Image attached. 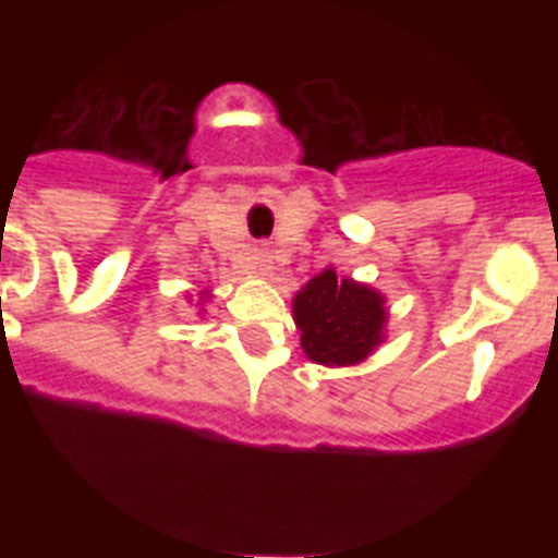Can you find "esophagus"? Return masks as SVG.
I'll return each mask as SVG.
<instances>
[{
  "mask_svg": "<svg viewBox=\"0 0 558 558\" xmlns=\"http://www.w3.org/2000/svg\"><path fill=\"white\" fill-rule=\"evenodd\" d=\"M256 268H259V270H268L270 268V259H268V256H259V263H256Z\"/></svg>",
  "mask_w": 558,
  "mask_h": 558,
  "instance_id": "obj_1",
  "label": "esophagus"
}]
</instances>
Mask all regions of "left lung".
<instances>
[{"label": "left lung", "mask_w": 558, "mask_h": 558, "mask_svg": "<svg viewBox=\"0 0 558 558\" xmlns=\"http://www.w3.org/2000/svg\"><path fill=\"white\" fill-rule=\"evenodd\" d=\"M293 313L304 352L324 366L360 363L383 340V295L352 279H338L332 268L304 284Z\"/></svg>", "instance_id": "8db88e82"}]
</instances>
